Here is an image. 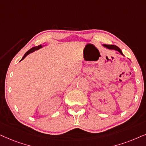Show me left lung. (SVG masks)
Wrapping results in <instances>:
<instances>
[{
  "label": "left lung",
  "instance_id": "left-lung-1",
  "mask_svg": "<svg viewBox=\"0 0 146 146\" xmlns=\"http://www.w3.org/2000/svg\"><path fill=\"white\" fill-rule=\"evenodd\" d=\"M103 46H104V47H106V48H108V49H111V50H117L121 54H122L123 56H124L123 54L122 51H121V50L119 48V47L115 45H107V44H103Z\"/></svg>",
  "mask_w": 146,
  "mask_h": 146
}]
</instances>
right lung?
Returning a JSON list of instances; mask_svg holds the SVG:
<instances>
[{
	"label": "right lung",
	"mask_w": 146,
	"mask_h": 146,
	"mask_svg": "<svg viewBox=\"0 0 146 146\" xmlns=\"http://www.w3.org/2000/svg\"><path fill=\"white\" fill-rule=\"evenodd\" d=\"M42 47H43V46H42V45H39V46H38L33 47V48H31V49H29V50L27 51V52L25 53V54H24V56H23V58H21V60H20V61H21L22 60L24 59V58H25V56H27V55H28L29 54H30V53H32V52H34V51H36V50H39L40 48H42Z\"/></svg>",
	"instance_id": "add662e5"
}]
</instances>
